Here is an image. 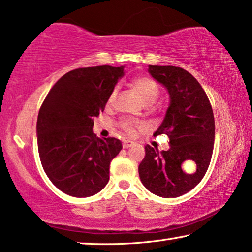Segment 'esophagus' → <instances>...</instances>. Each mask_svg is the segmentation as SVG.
<instances>
[{"instance_id":"34e87169","label":"esophagus","mask_w":252,"mask_h":252,"mask_svg":"<svg viewBox=\"0 0 252 252\" xmlns=\"http://www.w3.org/2000/svg\"><path fill=\"white\" fill-rule=\"evenodd\" d=\"M132 145H133L132 141H130V140H126V141H123L122 146H123V148H129V147L132 146Z\"/></svg>"}]
</instances>
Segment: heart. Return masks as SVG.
Instances as JSON below:
<instances>
[{
	"mask_svg": "<svg viewBox=\"0 0 252 252\" xmlns=\"http://www.w3.org/2000/svg\"><path fill=\"white\" fill-rule=\"evenodd\" d=\"M131 84H132L134 91L137 92L141 100L147 105L153 104V102L158 99V94H160V90H158L157 82L148 76L136 77V79L131 82ZM116 94H118V90L116 89L111 92V94L108 95L107 99V106H112L114 104ZM119 126L121 127L123 132L127 134V136H134V134H136V130L138 127L143 126V123L134 121V120L131 119H123L119 122Z\"/></svg>",
	"mask_w": 252,
	"mask_h": 252,
	"instance_id": "obj_1",
	"label": "heart"
}]
</instances>
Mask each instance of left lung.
Here are the masks:
<instances>
[{
  "instance_id": "obj_1",
  "label": "left lung",
  "mask_w": 252,
  "mask_h": 252,
  "mask_svg": "<svg viewBox=\"0 0 252 252\" xmlns=\"http://www.w3.org/2000/svg\"><path fill=\"white\" fill-rule=\"evenodd\" d=\"M148 72L166 88L170 105L154 136L166 134L168 151L146 145L138 171L143 185L155 195L178 197L193 189L210 164L215 141V119L209 98L201 84L187 70L175 66L150 65ZM186 159L197 163V171L185 174Z\"/></svg>"
}]
</instances>
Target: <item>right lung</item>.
Listing matches in <instances>:
<instances>
[{"label":"right lung","instance_id":"1","mask_svg":"<svg viewBox=\"0 0 252 252\" xmlns=\"http://www.w3.org/2000/svg\"><path fill=\"white\" fill-rule=\"evenodd\" d=\"M122 75L123 66L73 69L57 81L41 106L36 131L42 166L70 196L94 195L107 185L109 164L122 144L95 137L92 126Z\"/></svg>","mask_w":252,"mask_h":252}]
</instances>
